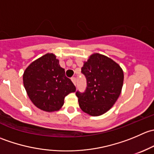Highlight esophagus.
Wrapping results in <instances>:
<instances>
[{
	"mask_svg": "<svg viewBox=\"0 0 154 154\" xmlns=\"http://www.w3.org/2000/svg\"><path fill=\"white\" fill-rule=\"evenodd\" d=\"M71 81H72L73 83L76 86V84H77V79H76L75 77H72V78H71Z\"/></svg>",
	"mask_w": 154,
	"mask_h": 154,
	"instance_id": "esophagus-1",
	"label": "esophagus"
}]
</instances>
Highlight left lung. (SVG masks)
I'll return each mask as SVG.
<instances>
[{
  "mask_svg": "<svg viewBox=\"0 0 154 154\" xmlns=\"http://www.w3.org/2000/svg\"><path fill=\"white\" fill-rule=\"evenodd\" d=\"M81 72L86 78V88L83 92H76L79 106L90 116H100L119 98L123 86V71L110 58L94 54L84 63Z\"/></svg>",
  "mask_w": 154,
  "mask_h": 154,
  "instance_id": "8db88e82",
  "label": "left lung"
}]
</instances>
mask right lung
Listing matches in <instances>:
<instances>
[{
	"mask_svg": "<svg viewBox=\"0 0 154 154\" xmlns=\"http://www.w3.org/2000/svg\"><path fill=\"white\" fill-rule=\"evenodd\" d=\"M24 86L29 99L38 108L46 112L60 109L69 93L76 87L59 65L53 54H47L32 62L23 75Z\"/></svg>",
	"mask_w": 154,
	"mask_h": 154,
	"instance_id": "right-lung-1",
	"label": "right lung"
}]
</instances>
